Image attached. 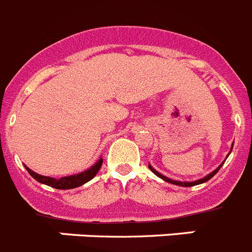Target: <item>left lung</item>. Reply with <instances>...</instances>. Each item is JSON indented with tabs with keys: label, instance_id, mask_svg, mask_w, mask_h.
<instances>
[{
	"label": "left lung",
	"instance_id": "left-lung-1",
	"mask_svg": "<svg viewBox=\"0 0 252 252\" xmlns=\"http://www.w3.org/2000/svg\"><path fill=\"white\" fill-rule=\"evenodd\" d=\"M232 147H234V144H232V146H231V150H232ZM231 150H230V152H228V154H227V156H226V158H228V155L231 154ZM225 161H226V158H225ZM225 161H223V162H225ZM223 162L221 163V165L219 166L218 168H215V170H214V171H212V172H210L209 175H206V176H205V177H202V179L195 180V181H176V180L168 179V177H166L165 175H162V174H160V172H158V171H156V170H155V168L152 167L151 165H150V163H149V168H150V170H151L152 172H154L155 175H156V176H158V177H160V179H162L163 181H166V182H170V184H172V185H177V186H182V188H190V186H196V185L204 184V182L209 181V180L211 179V177H214V176H215L216 174H218V171H219V170H220V168H221V166L223 165Z\"/></svg>",
	"mask_w": 252,
	"mask_h": 252
}]
</instances>
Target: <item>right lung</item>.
I'll return each mask as SVG.
<instances>
[{"label":"right lung","mask_w":252,"mask_h":252,"mask_svg":"<svg viewBox=\"0 0 252 252\" xmlns=\"http://www.w3.org/2000/svg\"><path fill=\"white\" fill-rule=\"evenodd\" d=\"M102 158H100L97 160V162H94V165L90 168L85 170V171L80 172V174L71 175V176H64L61 177V179H55V177L50 176H42L40 174H36L34 171H32L31 168H29L27 166H25L29 174L33 177L36 181L41 182L43 185H47V186H51L54 189H59V190H70V189L78 188V186H82L84 184L89 182L90 180L94 179L96 176V174L98 172V170L101 168V165H102Z\"/></svg>","instance_id":"add662e5"}]
</instances>
